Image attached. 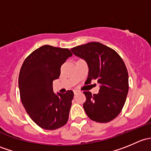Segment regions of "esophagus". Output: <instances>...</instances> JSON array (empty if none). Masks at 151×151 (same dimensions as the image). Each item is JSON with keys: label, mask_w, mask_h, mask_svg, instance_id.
<instances>
[{"label": "esophagus", "mask_w": 151, "mask_h": 151, "mask_svg": "<svg viewBox=\"0 0 151 151\" xmlns=\"http://www.w3.org/2000/svg\"><path fill=\"white\" fill-rule=\"evenodd\" d=\"M79 92H80V91H77V90H74V94H77V93H78Z\"/></svg>", "instance_id": "obj_1"}]
</instances>
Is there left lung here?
Wrapping results in <instances>:
<instances>
[{"instance_id": "left-lung-1", "label": "left lung", "mask_w": 151, "mask_h": 151, "mask_svg": "<svg viewBox=\"0 0 151 151\" xmlns=\"http://www.w3.org/2000/svg\"><path fill=\"white\" fill-rule=\"evenodd\" d=\"M71 50L88 64L87 83L97 80L99 84L97 94L84 92L86 101L83 107L87 115L96 122H109L122 110L129 91V75L124 62L115 50L99 42H90Z\"/></svg>"}]
</instances>
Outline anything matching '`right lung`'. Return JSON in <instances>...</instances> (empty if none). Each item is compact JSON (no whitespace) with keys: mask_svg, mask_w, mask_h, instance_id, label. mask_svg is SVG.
<instances>
[{"mask_svg":"<svg viewBox=\"0 0 151 151\" xmlns=\"http://www.w3.org/2000/svg\"><path fill=\"white\" fill-rule=\"evenodd\" d=\"M71 55L68 49L44 45L29 55L21 67V101L30 118L42 129L55 130L68 120L74 93L55 94L52 82L59 78L60 67Z\"/></svg>","mask_w":151,"mask_h":151,"instance_id":"obj_1","label":"right lung"}]
</instances>
